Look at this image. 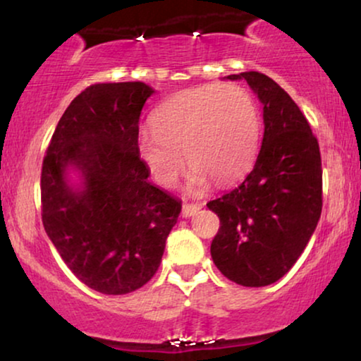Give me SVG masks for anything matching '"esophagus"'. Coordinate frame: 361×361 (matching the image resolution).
<instances>
[{
	"label": "esophagus",
	"instance_id": "34e87169",
	"mask_svg": "<svg viewBox=\"0 0 361 361\" xmlns=\"http://www.w3.org/2000/svg\"><path fill=\"white\" fill-rule=\"evenodd\" d=\"M200 209H202L200 204H184L182 205V216H185L187 219V216L195 215Z\"/></svg>",
	"mask_w": 361,
	"mask_h": 361
}]
</instances>
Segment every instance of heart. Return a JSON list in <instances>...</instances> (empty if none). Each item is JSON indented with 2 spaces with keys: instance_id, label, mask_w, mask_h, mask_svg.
<instances>
[{
  "instance_id": "obj_1",
  "label": "heart",
  "mask_w": 361,
  "mask_h": 361,
  "mask_svg": "<svg viewBox=\"0 0 361 361\" xmlns=\"http://www.w3.org/2000/svg\"><path fill=\"white\" fill-rule=\"evenodd\" d=\"M261 120L251 93L238 83H209L177 93L137 136V154L154 180L174 187L187 162L192 184L225 185L243 177L259 149Z\"/></svg>"
}]
</instances>
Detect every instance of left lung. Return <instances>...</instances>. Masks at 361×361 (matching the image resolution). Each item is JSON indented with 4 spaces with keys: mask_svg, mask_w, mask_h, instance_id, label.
<instances>
[{
    "mask_svg": "<svg viewBox=\"0 0 361 361\" xmlns=\"http://www.w3.org/2000/svg\"><path fill=\"white\" fill-rule=\"evenodd\" d=\"M245 78L263 103L264 135L253 171L238 187L210 200L220 219L212 259L246 288L273 284L293 268L322 212L319 141L293 98L259 72Z\"/></svg>",
    "mask_w": 361,
    "mask_h": 361,
    "instance_id": "left-lung-1",
    "label": "left lung"
}]
</instances>
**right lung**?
<instances>
[{
  "label": "right lung",
  "instance_id": "obj_1",
  "mask_svg": "<svg viewBox=\"0 0 361 361\" xmlns=\"http://www.w3.org/2000/svg\"><path fill=\"white\" fill-rule=\"evenodd\" d=\"M154 90L95 83L59 120L41 172L42 225L68 269L102 294H128L156 274L182 204L152 185L137 154L140 115ZM82 172L73 191L66 167Z\"/></svg>",
  "mask_w": 361,
  "mask_h": 361
}]
</instances>
